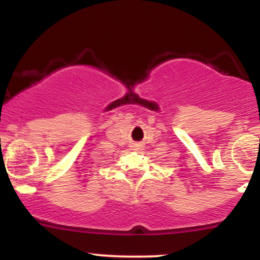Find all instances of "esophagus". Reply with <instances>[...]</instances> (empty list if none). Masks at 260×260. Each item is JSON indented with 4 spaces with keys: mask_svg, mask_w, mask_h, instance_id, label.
<instances>
[{
    "mask_svg": "<svg viewBox=\"0 0 260 260\" xmlns=\"http://www.w3.org/2000/svg\"><path fill=\"white\" fill-rule=\"evenodd\" d=\"M140 147H142V145H139V144H133V148H134V149H139Z\"/></svg>",
    "mask_w": 260,
    "mask_h": 260,
    "instance_id": "esophagus-1",
    "label": "esophagus"
}]
</instances>
